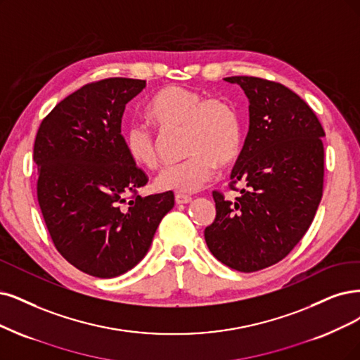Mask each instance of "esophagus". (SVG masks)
<instances>
[{"label":"esophagus","instance_id":"esophagus-1","mask_svg":"<svg viewBox=\"0 0 360 360\" xmlns=\"http://www.w3.org/2000/svg\"><path fill=\"white\" fill-rule=\"evenodd\" d=\"M191 200H193L191 195H185V194H179V193L175 195L176 205H187V203H191Z\"/></svg>","mask_w":360,"mask_h":360}]
</instances>
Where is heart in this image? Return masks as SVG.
<instances>
[{"mask_svg": "<svg viewBox=\"0 0 360 360\" xmlns=\"http://www.w3.org/2000/svg\"><path fill=\"white\" fill-rule=\"evenodd\" d=\"M146 117L158 130L184 127V153L188 157L170 165L154 181L160 191L194 193L215 175L217 163L229 165L242 145V124L234 106L221 98H205L195 90L167 86L158 90L146 105ZM124 150L133 163L155 169L157 142L142 124L123 130Z\"/></svg>", "mask_w": 360, "mask_h": 360, "instance_id": "obj_1", "label": "heart"}]
</instances>
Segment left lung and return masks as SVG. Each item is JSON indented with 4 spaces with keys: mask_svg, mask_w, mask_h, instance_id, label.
Here are the masks:
<instances>
[{
    "mask_svg": "<svg viewBox=\"0 0 360 360\" xmlns=\"http://www.w3.org/2000/svg\"><path fill=\"white\" fill-rule=\"evenodd\" d=\"M249 99V131L231 170L234 202L214 191L217 217L205 230L218 261L243 273L282 261L311 225L323 193V127L310 106L281 83L227 77Z\"/></svg>",
    "mask_w": 360,
    "mask_h": 360,
    "instance_id": "obj_1",
    "label": "left lung"
}]
</instances>
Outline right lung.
Instances as JSON below:
<instances>
[{
	"label": "right lung",
	"instance_id": "obj_1",
	"mask_svg": "<svg viewBox=\"0 0 360 360\" xmlns=\"http://www.w3.org/2000/svg\"><path fill=\"white\" fill-rule=\"evenodd\" d=\"M145 79L105 78L60 101L34 143L37 197L59 254L90 276L111 278L146 255L172 191L141 197L148 176L129 158L122 135L126 103Z\"/></svg>",
	"mask_w": 360,
	"mask_h": 360
}]
</instances>
